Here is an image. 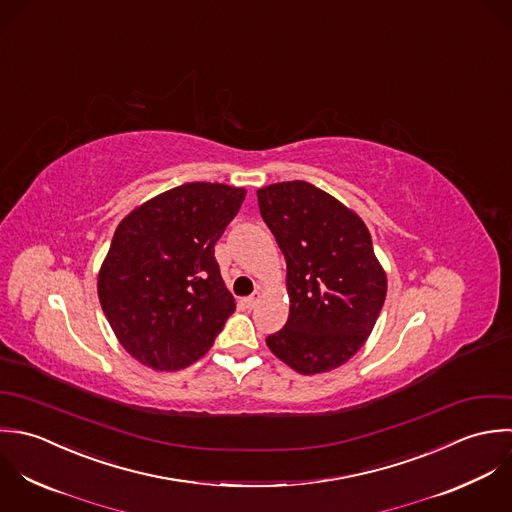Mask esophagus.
I'll return each instance as SVG.
<instances>
[{
  "mask_svg": "<svg viewBox=\"0 0 512 512\" xmlns=\"http://www.w3.org/2000/svg\"><path fill=\"white\" fill-rule=\"evenodd\" d=\"M258 300H260V292H254L252 296H248V298L244 300V304H246V308H248V310H252V308H256Z\"/></svg>",
  "mask_w": 512,
  "mask_h": 512,
  "instance_id": "obj_1",
  "label": "esophagus"
}]
</instances>
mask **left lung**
Returning <instances> with one entry per match:
<instances>
[{
    "label": "left lung",
    "mask_w": 512,
    "mask_h": 512,
    "mask_svg": "<svg viewBox=\"0 0 512 512\" xmlns=\"http://www.w3.org/2000/svg\"><path fill=\"white\" fill-rule=\"evenodd\" d=\"M256 194L286 258L290 294L288 322L266 343L304 375L340 367L365 343L385 302L387 280L371 234L310 182H278Z\"/></svg>",
    "instance_id": "obj_1"
}]
</instances>
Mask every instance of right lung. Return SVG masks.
Returning a JSON list of instances; mask_svg holds the SVG:
<instances>
[{
  "label": "right lung",
  "mask_w": 512,
  "mask_h": 512,
  "mask_svg": "<svg viewBox=\"0 0 512 512\" xmlns=\"http://www.w3.org/2000/svg\"><path fill=\"white\" fill-rule=\"evenodd\" d=\"M244 188L188 182L133 210L99 272V302L123 347L176 371L200 359L236 304L214 244L238 214Z\"/></svg>",
  "instance_id": "add662e5"
}]
</instances>
